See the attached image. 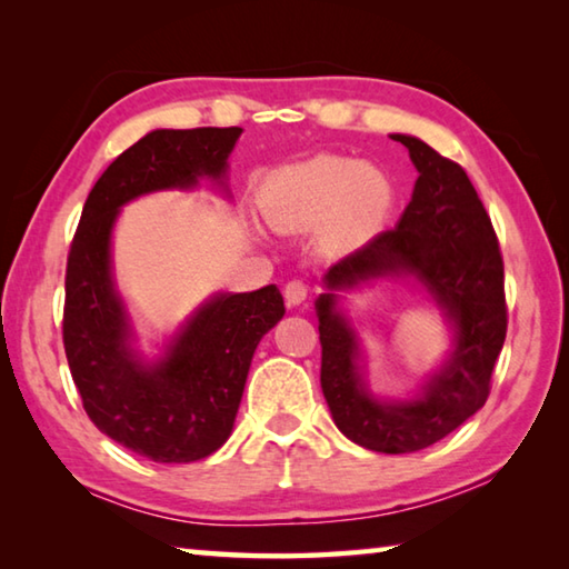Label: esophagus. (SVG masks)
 I'll return each mask as SVG.
<instances>
[{"instance_id": "34e87169", "label": "esophagus", "mask_w": 569, "mask_h": 569, "mask_svg": "<svg viewBox=\"0 0 569 569\" xmlns=\"http://www.w3.org/2000/svg\"><path fill=\"white\" fill-rule=\"evenodd\" d=\"M283 296H286V303L288 306H301L306 301V296H308V283L293 278V281L286 283Z\"/></svg>"}]
</instances>
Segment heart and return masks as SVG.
Returning <instances> with one entry per match:
<instances>
[{
  "label": "heart",
  "mask_w": 569,
  "mask_h": 569,
  "mask_svg": "<svg viewBox=\"0 0 569 569\" xmlns=\"http://www.w3.org/2000/svg\"><path fill=\"white\" fill-rule=\"evenodd\" d=\"M393 198L383 170L343 156H316L268 176L261 213L276 233H306L319 226L321 246L341 253L387 226Z\"/></svg>",
  "instance_id": "obj_1"
}]
</instances>
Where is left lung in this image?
<instances>
[{
    "mask_svg": "<svg viewBox=\"0 0 569 569\" xmlns=\"http://www.w3.org/2000/svg\"><path fill=\"white\" fill-rule=\"evenodd\" d=\"M409 150L419 178L397 228L329 268L316 301L321 389L331 417L359 447L409 455L451 435L492 389L507 336L505 263L499 240L467 172L411 134H391ZM389 274H411L456 326V351L417 400L381 402L365 389L358 345L335 308V291Z\"/></svg>",
    "mask_w": 569,
    "mask_h": 569,
    "instance_id": "1",
    "label": "left lung"
}]
</instances>
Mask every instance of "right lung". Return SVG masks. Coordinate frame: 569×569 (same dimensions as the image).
I'll return each mask as SVG.
<instances>
[{
    "label": "right lung",
    "mask_w": 569,
    "mask_h": 569,
    "mask_svg": "<svg viewBox=\"0 0 569 569\" xmlns=\"http://www.w3.org/2000/svg\"><path fill=\"white\" fill-rule=\"evenodd\" d=\"M240 128L152 130L110 162L84 200L64 276L62 341L72 381L102 435L160 465L226 445L258 341L283 319L276 286L218 293L190 316L166 356L146 363L114 291L110 236L120 208L168 188L220 180Z\"/></svg>",
    "instance_id": "1"
}]
</instances>
